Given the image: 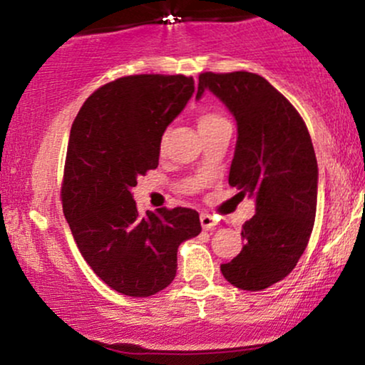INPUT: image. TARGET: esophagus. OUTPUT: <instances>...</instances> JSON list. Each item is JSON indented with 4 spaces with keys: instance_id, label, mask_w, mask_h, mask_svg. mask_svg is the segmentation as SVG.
<instances>
[{
    "instance_id": "esophagus-1",
    "label": "esophagus",
    "mask_w": 365,
    "mask_h": 365,
    "mask_svg": "<svg viewBox=\"0 0 365 365\" xmlns=\"http://www.w3.org/2000/svg\"><path fill=\"white\" fill-rule=\"evenodd\" d=\"M200 225H202L204 230H211L217 225V221L211 215H207L206 212V215H200Z\"/></svg>"
}]
</instances>
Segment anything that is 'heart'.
Here are the masks:
<instances>
[{"label":"heart","mask_w":365,"mask_h":365,"mask_svg":"<svg viewBox=\"0 0 365 365\" xmlns=\"http://www.w3.org/2000/svg\"><path fill=\"white\" fill-rule=\"evenodd\" d=\"M226 121L223 116H220L217 113H212V111H207V113H202L199 118V130H206V128H211L215 127L217 123H223Z\"/></svg>","instance_id":"b5f03b06"}]
</instances>
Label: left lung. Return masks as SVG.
<instances>
[{
	"mask_svg": "<svg viewBox=\"0 0 365 365\" xmlns=\"http://www.w3.org/2000/svg\"><path fill=\"white\" fill-rule=\"evenodd\" d=\"M237 120L228 183L255 197L242 226L240 254L221 273L233 287L259 292L292 273L311 238L317 206V161L305 121L266 78L250 72L199 75Z\"/></svg>",
	"mask_w": 365,
	"mask_h": 365,
	"instance_id": "obj_1",
	"label": "left lung"
}]
</instances>
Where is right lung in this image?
Segmentation results:
<instances>
[{"mask_svg":"<svg viewBox=\"0 0 365 365\" xmlns=\"http://www.w3.org/2000/svg\"><path fill=\"white\" fill-rule=\"evenodd\" d=\"M185 75H128L83 103L70 130L61 204L82 257L108 287L150 297L177 274L182 242L200 233L188 207L137 211V177L158 168L168 125L194 94Z\"/></svg>","mask_w":365,"mask_h":365,"instance_id":"1","label":"right lung"}]
</instances>
